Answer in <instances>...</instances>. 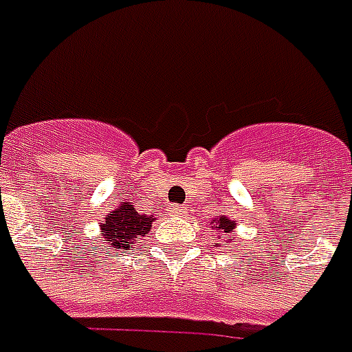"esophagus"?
<instances>
[{"instance_id":"1","label":"esophagus","mask_w":352,"mask_h":352,"mask_svg":"<svg viewBox=\"0 0 352 352\" xmlns=\"http://www.w3.org/2000/svg\"><path fill=\"white\" fill-rule=\"evenodd\" d=\"M168 214L174 216V218H180V216L186 214V208H184L182 204H170V206H168Z\"/></svg>"}]
</instances>
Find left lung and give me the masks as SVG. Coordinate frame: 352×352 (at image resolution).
<instances>
[{
    "label": "left lung",
    "mask_w": 352,
    "mask_h": 352,
    "mask_svg": "<svg viewBox=\"0 0 352 352\" xmlns=\"http://www.w3.org/2000/svg\"><path fill=\"white\" fill-rule=\"evenodd\" d=\"M212 226L216 228V231H221V233H231L235 229V221H231L228 216H218L212 220Z\"/></svg>",
    "instance_id": "left-lung-1"
}]
</instances>
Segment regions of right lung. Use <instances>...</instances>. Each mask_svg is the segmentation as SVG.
Returning <instances> with one entry per match:
<instances>
[{
  "label": "right lung",
  "mask_w": 352,
  "mask_h": 352,
  "mask_svg": "<svg viewBox=\"0 0 352 352\" xmlns=\"http://www.w3.org/2000/svg\"><path fill=\"white\" fill-rule=\"evenodd\" d=\"M153 220V216L138 214L132 203H121L100 226L102 239L109 244V250L123 254L131 250L138 239L148 235Z\"/></svg>",
  "instance_id": "right-lung-1"
}]
</instances>
